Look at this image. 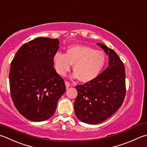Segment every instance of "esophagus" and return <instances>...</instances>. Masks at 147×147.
Instances as JSON below:
<instances>
[{
    "label": "esophagus",
    "mask_w": 147,
    "mask_h": 147,
    "mask_svg": "<svg viewBox=\"0 0 147 147\" xmlns=\"http://www.w3.org/2000/svg\"><path fill=\"white\" fill-rule=\"evenodd\" d=\"M65 85H66V88H68L70 86V82H68V81H65Z\"/></svg>",
    "instance_id": "34e87169"
}]
</instances>
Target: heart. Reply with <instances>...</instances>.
I'll list each match as a JSON object with an SVG mask.
<instances>
[{"label": "heart", "mask_w": 147, "mask_h": 147, "mask_svg": "<svg viewBox=\"0 0 147 147\" xmlns=\"http://www.w3.org/2000/svg\"><path fill=\"white\" fill-rule=\"evenodd\" d=\"M53 61L59 74L65 76L74 65V77L78 78L81 82H88L95 79L100 73L106 57L102 51L86 45H77L68 48L66 54L57 52Z\"/></svg>", "instance_id": "obj_1"}]
</instances>
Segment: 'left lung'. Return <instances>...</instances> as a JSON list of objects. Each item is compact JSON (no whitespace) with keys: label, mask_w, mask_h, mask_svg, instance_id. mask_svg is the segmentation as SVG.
Listing matches in <instances>:
<instances>
[{"label":"left lung","mask_w":147,"mask_h":147,"mask_svg":"<svg viewBox=\"0 0 147 147\" xmlns=\"http://www.w3.org/2000/svg\"><path fill=\"white\" fill-rule=\"evenodd\" d=\"M109 56V66L95 79L77 85L75 113L80 120L97 124L106 120L121 107L126 94L125 69L117 54L98 43Z\"/></svg>","instance_id":"obj_1"}]
</instances>
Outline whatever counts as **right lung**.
<instances>
[{"instance_id":"right-lung-1","label":"right lung","mask_w":147,"mask_h":147,"mask_svg":"<svg viewBox=\"0 0 147 147\" xmlns=\"http://www.w3.org/2000/svg\"><path fill=\"white\" fill-rule=\"evenodd\" d=\"M59 43L57 39L36 38L24 44L11 63L12 100L18 112L29 120L41 121L51 118L66 91L64 79L54 67Z\"/></svg>"}]
</instances>
